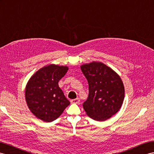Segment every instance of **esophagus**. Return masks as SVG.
Returning <instances> with one entry per match:
<instances>
[{
  "mask_svg": "<svg viewBox=\"0 0 154 154\" xmlns=\"http://www.w3.org/2000/svg\"><path fill=\"white\" fill-rule=\"evenodd\" d=\"M79 101H80L79 98H76V99H74V100H71V103H76V104H77V103H79Z\"/></svg>",
  "mask_w": 154,
  "mask_h": 154,
  "instance_id": "esophagus-1",
  "label": "esophagus"
}]
</instances>
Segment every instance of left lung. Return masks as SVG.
I'll use <instances>...</instances> for the list:
<instances>
[{"label": "left lung", "instance_id": "8db88e82", "mask_svg": "<svg viewBox=\"0 0 154 154\" xmlns=\"http://www.w3.org/2000/svg\"><path fill=\"white\" fill-rule=\"evenodd\" d=\"M88 82V96L82 106L88 116L105 121L119 111L124 99V86L120 76L101 62L81 66Z\"/></svg>", "mask_w": 154, "mask_h": 154}]
</instances>
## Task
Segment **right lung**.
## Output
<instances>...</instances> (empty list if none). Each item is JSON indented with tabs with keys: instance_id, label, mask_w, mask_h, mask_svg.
Returning a JSON list of instances; mask_svg holds the SVG:
<instances>
[{
	"instance_id": "obj_1",
	"label": "right lung",
	"mask_w": 154,
	"mask_h": 154,
	"mask_svg": "<svg viewBox=\"0 0 154 154\" xmlns=\"http://www.w3.org/2000/svg\"><path fill=\"white\" fill-rule=\"evenodd\" d=\"M68 70L67 66L50 64L39 69L29 79L25 99L30 111L39 119L53 122L70 104L58 84Z\"/></svg>"
}]
</instances>
